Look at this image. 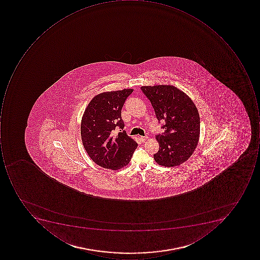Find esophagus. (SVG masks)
<instances>
[{"instance_id":"obj_1","label":"esophagus","mask_w":260,"mask_h":260,"mask_svg":"<svg viewBox=\"0 0 260 260\" xmlns=\"http://www.w3.org/2000/svg\"><path fill=\"white\" fill-rule=\"evenodd\" d=\"M141 141H146L147 139H148V137L147 136H141Z\"/></svg>"}]
</instances>
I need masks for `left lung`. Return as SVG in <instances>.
Masks as SVG:
<instances>
[{
	"mask_svg": "<svg viewBox=\"0 0 260 260\" xmlns=\"http://www.w3.org/2000/svg\"><path fill=\"white\" fill-rule=\"evenodd\" d=\"M165 132L156 135L159 150L154 158L162 167H173L187 161L199 143L200 118L196 105L184 92L171 85L141 87Z\"/></svg>",
	"mask_w": 260,
	"mask_h": 260,
	"instance_id": "8db88e82",
	"label": "left lung"
}]
</instances>
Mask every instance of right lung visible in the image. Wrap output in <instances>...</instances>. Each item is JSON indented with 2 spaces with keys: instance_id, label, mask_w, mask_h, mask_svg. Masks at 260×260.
Here are the masks:
<instances>
[{
  "instance_id": "right-lung-1",
  "label": "right lung",
  "mask_w": 260,
  "mask_h": 260,
  "mask_svg": "<svg viewBox=\"0 0 260 260\" xmlns=\"http://www.w3.org/2000/svg\"><path fill=\"white\" fill-rule=\"evenodd\" d=\"M133 89L104 92L93 98L81 121L83 147L96 164L117 170L129 162L138 147L123 131L121 110ZM120 132H117V129Z\"/></svg>"
}]
</instances>
